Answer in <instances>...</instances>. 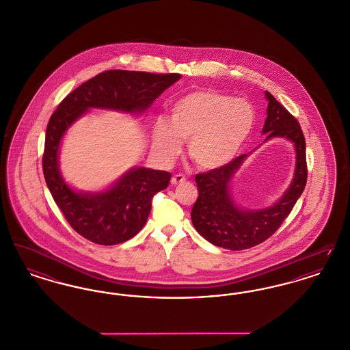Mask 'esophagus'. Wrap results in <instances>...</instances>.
<instances>
[{
    "instance_id": "obj_1",
    "label": "esophagus",
    "mask_w": 350,
    "mask_h": 350,
    "mask_svg": "<svg viewBox=\"0 0 350 350\" xmlns=\"http://www.w3.org/2000/svg\"><path fill=\"white\" fill-rule=\"evenodd\" d=\"M186 181V177L183 176V174H176V176H173L172 177V180H170V183L172 185H178V183H183Z\"/></svg>"
}]
</instances>
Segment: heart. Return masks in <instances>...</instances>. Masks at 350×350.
<instances>
[{
  "label": "heart",
  "mask_w": 350,
  "mask_h": 350,
  "mask_svg": "<svg viewBox=\"0 0 350 350\" xmlns=\"http://www.w3.org/2000/svg\"><path fill=\"white\" fill-rule=\"evenodd\" d=\"M256 111L250 102L217 90H196L176 100L169 122L153 124V146L165 157L187 142L191 161L204 170L230 164L250 139Z\"/></svg>",
  "instance_id": "obj_1"
}]
</instances>
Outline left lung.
I'll return each instance as SVG.
<instances>
[{"label":"left lung","mask_w":350,"mask_h":350,"mask_svg":"<svg viewBox=\"0 0 350 350\" xmlns=\"http://www.w3.org/2000/svg\"><path fill=\"white\" fill-rule=\"evenodd\" d=\"M265 97L269 103L262 133H267L265 140L284 137L294 144V178L282 198L273 206L243 210L234 204L230 187L248 154L236 157L226 167L196 176L198 200L191 210L193 226L207 241L224 250H248L269 239L288 217L307 183L306 140L299 123L269 92Z\"/></svg>","instance_id":"1"}]
</instances>
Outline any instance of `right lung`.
Returning <instances> with one entry per match:
<instances>
[{
  "mask_svg": "<svg viewBox=\"0 0 350 350\" xmlns=\"http://www.w3.org/2000/svg\"><path fill=\"white\" fill-rule=\"evenodd\" d=\"M180 79L178 73L106 70L69 93L51 116L43 153L44 178L70 227L85 239L100 245L130 240L144 227L153 196L167 189L172 174L135 167L103 191H76L64 181L59 169L63 136L89 109L142 114Z\"/></svg>",
  "mask_w": 350,
  "mask_h": 350,
  "instance_id": "obj_1",
  "label": "right lung"
}]
</instances>
